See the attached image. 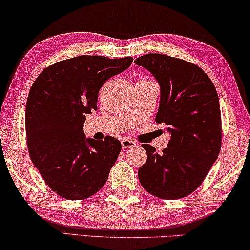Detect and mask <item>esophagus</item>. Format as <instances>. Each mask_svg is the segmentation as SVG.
<instances>
[{
    "mask_svg": "<svg viewBox=\"0 0 250 250\" xmlns=\"http://www.w3.org/2000/svg\"><path fill=\"white\" fill-rule=\"evenodd\" d=\"M121 143H122V147L124 148V149L133 148V147H135L136 145H137L136 142L133 141V140H130V138H122Z\"/></svg>",
    "mask_w": 250,
    "mask_h": 250,
    "instance_id": "34e87169",
    "label": "esophagus"
}]
</instances>
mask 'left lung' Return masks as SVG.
I'll return each instance as SVG.
<instances>
[{
    "mask_svg": "<svg viewBox=\"0 0 250 250\" xmlns=\"http://www.w3.org/2000/svg\"><path fill=\"white\" fill-rule=\"evenodd\" d=\"M146 68L161 87L156 123L171 134L159 154L143 144L147 160L138 168L145 190L160 199L191 194L209 173L221 148V113L216 88L197 64L173 57L147 53L134 61Z\"/></svg>",
    "mask_w": 250,
    "mask_h": 250,
    "instance_id": "obj_1",
    "label": "left lung"
}]
</instances>
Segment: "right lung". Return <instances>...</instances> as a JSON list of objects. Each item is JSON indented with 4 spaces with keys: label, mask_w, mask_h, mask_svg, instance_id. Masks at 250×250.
I'll return each mask as SVG.
<instances>
[{
    "label": "right lung",
    "mask_w": 250,
    "mask_h": 250,
    "mask_svg": "<svg viewBox=\"0 0 250 250\" xmlns=\"http://www.w3.org/2000/svg\"><path fill=\"white\" fill-rule=\"evenodd\" d=\"M133 62L79 56L59 61L38 76L25 107L26 145L44 182L68 200H83L106 183L121 153L117 138H86V114L97 110L98 93L110 77Z\"/></svg>",
    "instance_id": "obj_1"
}]
</instances>
